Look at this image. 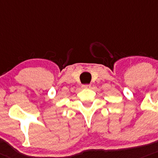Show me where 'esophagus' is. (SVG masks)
I'll return each mask as SVG.
<instances>
[{"instance_id":"1","label":"esophagus","mask_w":158,"mask_h":158,"mask_svg":"<svg viewBox=\"0 0 158 158\" xmlns=\"http://www.w3.org/2000/svg\"><path fill=\"white\" fill-rule=\"evenodd\" d=\"M82 87H83V88H91V85L90 84H83Z\"/></svg>"}]
</instances>
